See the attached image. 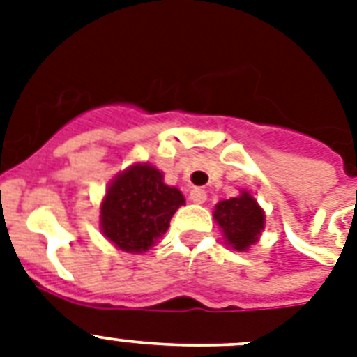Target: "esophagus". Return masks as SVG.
Returning <instances> with one entry per match:
<instances>
[{"label":"esophagus","mask_w":357,"mask_h":357,"mask_svg":"<svg viewBox=\"0 0 357 357\" xmlns=\"http://www.w3.org/2000/svg\"><path fill=\"white\" fill-rule=\"evenodd\" d=\"M190 202H195V204H204L207 200V192L200 187H195V189L190 190Z\"/></svg>","instance_id":"34e87169"}]
</instances>
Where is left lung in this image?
Instances as JSON below:
<instances>
[{"label": "left lung", "mask_w": 357, "mask_h": 357, "mask_svg": "<svg viewBox=\"0 0 357 357\" xmlns=\"http://www.w3.org/2000/svg\"><path fill=\"white\" fill-rule=\"evenodd\" d=\"M213 217L222 229L226 244L238 252H244L257 243L265 228V213L254 200V196L246 190H243L237 198L218 202Z\"/></svg>", "instance_id": "obj_1"}]
</instances>
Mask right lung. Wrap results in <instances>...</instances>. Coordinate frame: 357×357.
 Segmentation results:
<instances>
[{
	"mask_svg": "<svg viewBox=\"0 0 357 357\" xmlns=\"http://www.w3.org/2000/svg\"><path fill=\"white\" fill-rule=\"evenodd\" d=\"M183 204L181 190L168 187L162 172L137 162L109 183L100 207V228L116 248L142 254L167 231Z\"/></svg>",
	"mask_w": 357,
	"mask_h": 357,
	"instance_id": "add662e5",
	"label": "right lung"
}]
</instances>
